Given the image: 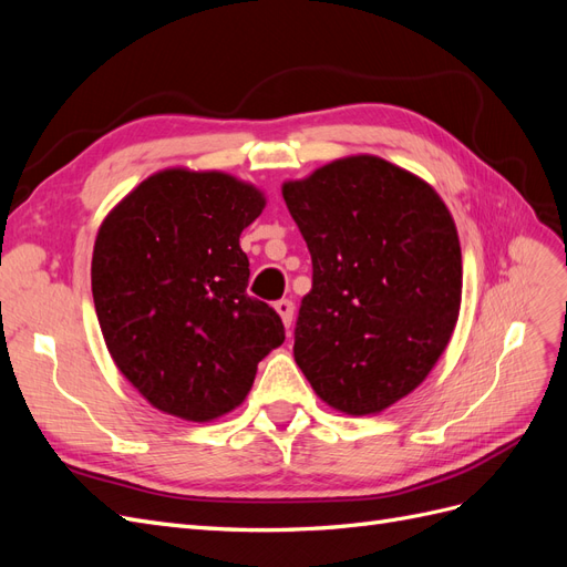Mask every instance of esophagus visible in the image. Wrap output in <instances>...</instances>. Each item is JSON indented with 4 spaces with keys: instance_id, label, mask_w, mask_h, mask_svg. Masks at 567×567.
Wrapping results in <instances>:
<instances>
[{
    "instance_id": "esophagus-1",
    "label": "esophagus",
    "mask_w": 567,
    "mask_h": 567,
    "mask_svg": "<svg viewBox=\"0 0 567 567\" xmlns=\"http://www.w3.org/2000/svg\"><path fill=\"white\" fill-rule=\"evenodd\" d=\"M274 310H277V312H279V317L284 319L286 329H290V323H293V312H296V305L284 298V300H277V302H274Z\"/></svg>"
}]
</instances>
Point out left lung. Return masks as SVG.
Wrapping results in <instances>:
<instances>
[{
  "instance_id": "8db88e82",
  "label": "left lung",
  "mask_w": 567,
  "mask_h": 567,
  "mask_svg": "<svg viewBox=\"0 0 567 567\" xmlns=\"http://www.w3.org/2000/svg\"><path fill=\"white\" fill-rule=\"evenodd\" d=\"M284 200L312 255L296 362L342 414H379L419 388L454 333L461 246L431 184L379 156H350Z\"/></svg>"
}]
</instances>
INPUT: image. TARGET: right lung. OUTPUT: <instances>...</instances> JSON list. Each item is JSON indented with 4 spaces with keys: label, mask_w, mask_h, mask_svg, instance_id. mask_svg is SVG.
I'll return each instance as SVG.
<instances>
[{
    "label": "right lung",
    "mask_w": 567,
    "mask_h": 567,
    "mask_svg": "<svg viewBox=\"0 0 567 567\" xmlns=\"http://www.w3.org/2000/svg\"><path fill=\"white\" fill-rule=\"evenodd\" d=\"M265 196L225 173L163 169L101 225L92 296L120 373L165 414L213 421L246 400L281 317L246 293L241 231Z\"/></svg>",
    "instance_id": "add662e5"
}]
</instances>
